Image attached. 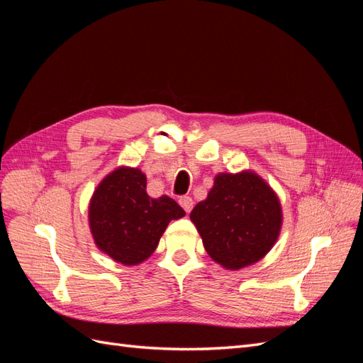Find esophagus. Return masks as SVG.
<instances>
[{
  "instance_id": "1",
  "label": "esophagus",
  "mask_w": 363,
  "mask_h": 363,
  "mask_svg": "<svg viewBox=\"0 0 363 363\" xmlns=\"http://www.w3.org/2000/svg\"><path fill=\"white\" fill-rule=\"evenodd\" d=\"M179 203H180V206L184 208L186 212H191L192 211V207H194V200L191 199V196H182V199L179 200Z\"/></svg>"
}]
</instances>
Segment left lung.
Returning a JSON list of instances; mask_svg holds the SVG:
<instances>
[{
	"instance_id": "obj_1",
	"label": "left lung",
	"mask_w": 363,
	"mask_h": 363,
	"mask_svg": "<svg viewBox=\"0 0 363 363\" xmlns=\"http://www.w3.org/2000/svg\"><path fill=\"white\" fill-rule=\"evenodd\" d=\"M203 245L218 265L238 271L265 257L283 224L277 194L255 171L219 172L207 199L191 212Z\"/></svg>"
}]
</instances>
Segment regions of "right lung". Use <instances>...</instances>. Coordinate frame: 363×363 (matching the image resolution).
<instances>
[{
  "label": "right lung",
  "instance_id": "right-lung-1",
  "mask_svg": "<svg viewBox=\"0 0 363 363\" xmlns=\"http://www.w3.org/2000/svg\"><path fill=\"white\" fill-rule=\"evenodd\" d=\"M87 213L95 245L125 267L147 260L172 219L186 215L168 195L151 199L147 175L131 167L106 175L91 196Z\"/></svg>",
  "mask_w": 363,
  "mask_h": 363
}]
</instances>
